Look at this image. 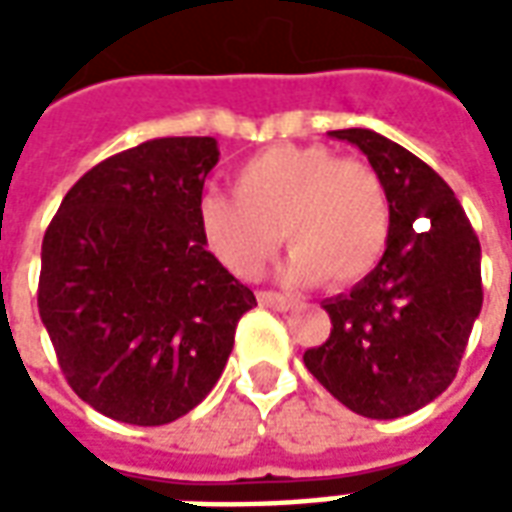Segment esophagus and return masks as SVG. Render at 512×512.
I'll list each match as a JSON object with an SVG mask.
<instances>
[{"label": "esophagus", "mask_w": 512, "mask_h": 512, "mask_svg": "<svg viewBox=\"0 0 512 512\" xmlns=\"http://www.w3.org/2000/svg\"><path fill=\"white\" fill-rule=\"evenodd\" d=\"M257 301H260L263 307H268V310H277V312H285L290 304H293L288 296H282V293H274V290H260V293H257Z\"/></svg>", "instance_id": "1"}]
</instances>
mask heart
<instances>
[{"label": "heart", "instance_id": "b5f03b06", "mask_svg": "<svg viewBox=\"0 0 512 512\" xmlns=\"http://www.w3.org/2000/svg\"><path fill=\"white\" fill-rule=\"evenodd\" d=\"M233 194L211 191L197 216L205 244L235 277H255L290 246L288 277L343 288L381 263L392 235V202L376 169L323 145H279L246 158Z\"/></svg>", "mask_w": 512, "mask_h": 512}]
</instances>
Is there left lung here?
<instances>
[{"label": "left lung", "instance_id": "1", "mask_svg": "<svg viewBox=\"0 0 512 512\" xmlns=\"http://www.w3.org/2000/svg\"><path fill=\"white\" fill-rule=\"evenodd\" d=\"M356 145L384 180L392 235L351 293L323 301L332 334L304 365L343 406L406 417L452 384L483 307L480 241L433 169L370 128L329 131Z\"/></svg>", "mask_w": 512, "mask_h": 512}]
</instances>
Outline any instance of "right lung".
I'll return each instance as SVG.
<instances>
[{"label":"right lung","mask_w":512,"mask_h":512,"mask_svg":"<svg viewBox=\"0 0 512 512\" xmlns=\"http://www.w3.org/2000/svg\"><path fill=\"white\" fill-rule=\"evenodd\" d=\"M216 161L213 136L123 150L73 183L43 235L40 321L73 392L117 422L189 414L257 307L202 238L197 208Z\"/></svg>","instance_id":"add662e5"}]
</instances>
